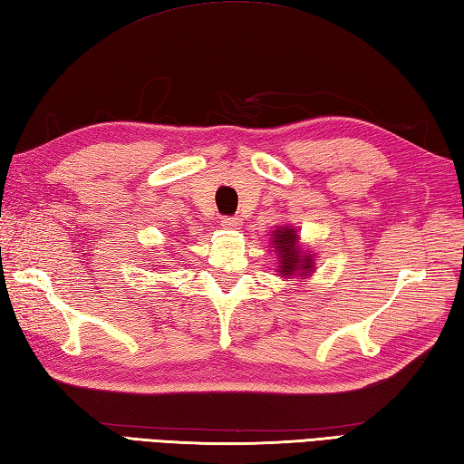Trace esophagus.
Listing matches in <instances>:
<instances>
[{
  "label": "esophagus",
  "instance_id": "esophagus-1",
  "mask_svg": "<svg viewBox=\"0 0 464 464\" xmlns=\"http://www.w3.org/2000/svg\"><path fill=\"white\" fill-rule=\"evenodd\" d=\"M221 225L225 227V229H239L241 219H239V217H223Z\"/></svg>",
  "mask_w": 464,
  "mask_h": 464
}]
</instances>
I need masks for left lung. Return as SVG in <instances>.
<instances>
[{
    "instance_id": "1",
    "label": "left lung",
    "mask_w": 464,
    "mask_h": 464,
    "mask_svg": "<svg viewBox=\"0 0 464 464\" xmlns=\"http://www.w3.org/2000/svg\"><path fill=\"white\" fill-rule=\"evenodd\" d=\"M274 249L277 253V263H279V277L289 279L292 276L297 277H307L314 269V259L312 253L305 256L299 249V235L292 227H281V229L274 231Z\"/></svg>"
}]
</instances>
